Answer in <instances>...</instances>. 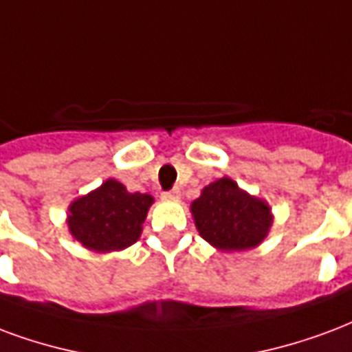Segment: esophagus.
Listing matches in <instances>:
<instances>
[{
	"label": "esophagus",
	"instance_id": "esophagus-1",
	"mask_svg": "<svg viewBox=\"0 0 352 352\" xmlns=\"http://www.w3.org/2000/svg\"><path fill=\"white\" fill-rule=\"evenodd\" d=\"M164 197H168V199H179L181 197V190L173 188L169 190V192H164Z\"/></svg>",
	"mask_w": 352,
	"mask_h": 352
}]
</instances>
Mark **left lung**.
I'll use <instances>...</instances> for the list:
<instances>
[{
  "instance_id": "1",
  "label": "left lung",
  "mask_w": 352,
  "mask_h": 352,
  "mask_svg": "<svg viewBox=\"0 0 352 352\" xmlns=\"http://www.w3.org/2000/svg\"><path fill=\"white\" fill-rule=\"evenodd\" d=\"M190 212L199 235L218 252L257 248L274 222L269 203L248 194L229 177L207 184L192 201Z\"/></svg>"
}]
</instances>
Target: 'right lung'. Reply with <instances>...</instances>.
Listing matches in <instances>:
<instances>
[{
	"label": "right lung",
	"instance_id": "right-lung-1",
	"mask_svg": "<svg viewBox=\"0 0 352 352\" xmlns=\"http://www.w3.org/2000/svg\"><path fill=\"white\" fill-rule=\"evenodd\" d=\"M155 197L129 192L116 179L104 181L89 194L69 205L67 226L74 241L96 254H110L129 248L142 236Z\"/></svg>",
	"mask_w": 352,
	"mask_h": 352
}]
</instances>
